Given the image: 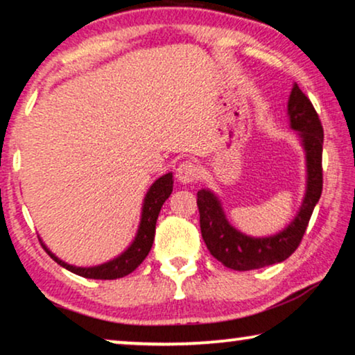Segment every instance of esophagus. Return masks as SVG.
<instances>
[{"label":"esophagus","mask_w":355,"mask_h":355,"mask_svg":"<svg viewBox=\"0 0 355 355\" xmlns=\"http://www.w3.org/2000/svg\"><path fill=\"white\" fill-rule=\"evenodd\" d=\"M197 176H199V168H197L196 163L192 161H184L176 169V178L179 182L182 184H191L194 182Z\"/></svg>","instance_id":"esophagus-1"}]
</instances>
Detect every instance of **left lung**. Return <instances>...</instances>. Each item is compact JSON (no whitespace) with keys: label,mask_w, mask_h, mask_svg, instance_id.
Listing matches in <instances>:
<instances>
[{"label":"left lung","mask_w":355,"mask_h":355,"mask_svg":"<svg viewBox=\"0 0 355 355\" xmlns=\"http://www.w3.org/2000/svg\"><path fill=\"white\" fill-rule=\"evenodd\" d=\"M290 125L300 132L306 151V194L302 209L284 232L268 238H251L234 230L225 218L222 205L210 191L197 192L200 232L210 254L234 270H251L282 262L292 256L302 243L315 205L323 191V125L311 101L293 85L288 99Z\"/></svg>","instance_id":"obj_1"}]
</instances>
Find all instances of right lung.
Masks as SVG:
<instances>
[{
	"mask_svg": "<svg viewBox=\"0 0 355 355\" xmlns=\"http://www.w3.org/2000/svg\"><path fill=\"white\" fill-rule=\"evenodd\" d=\"M171 192H173V174L168 173L164 174L163 178H159L158 181L150 187L148 194L145 197L144 211H141V222H140V228H138L137 236L133 239L132 246L128 248L123 254L116 257L114 261L96 266V268H75V266H70L67 264V262H63L62 259H58L57 256L52 254V252L45 248V245H42L44 250L49 252V256L52 257L57 264L68 269L73 274L81 275V277L103 279V280L121 279L123 275H128L130 272H133V270L144 262L145 257L148 256L155 239V228H156V220H158L159 210L161 207H163L164 200L171 196Z\"/></svg>",
	"mask_w": 355,
	"mask_h": 355,
	"instance_id": "obj_1",
	"label": "right lung"
}]
</instances>
